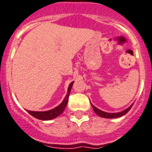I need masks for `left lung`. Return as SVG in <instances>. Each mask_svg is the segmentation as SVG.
I'll list each match as a JSON object with an SVG mask.
<instances>
[{
    "mask_svg": "<svg viewBox=\"0 0 152 152\" xmlns=\"http://www.w3.org/2000/svg\"><path fill=\"white\" fill-rule=\"evenodd\" d=\"M93 109H94V112L98 115H99L100 117L102 118H119V117H121L123 115H124L125 114H127L128 111H130V109L132 108V107L133 106V104L129 107H128L127 109H125L124 111H121L118 113H107V112H104V111H102L101 110H99L98 108H97L96 107H94L93 104H91Z\"/></svg>",
    "mask_w": 152,
    "mask_h": 152,
    "instance_id": "left-lung-1",
    "label": "left lung"
}]
</instances>
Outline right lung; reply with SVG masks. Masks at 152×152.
I'll return each mask as SVG.
<instances>
[{
  "label": "right lung",
  "mask_w": 152,
  "mask_h": 152,
  "mask_svg": "<svg viewBox=\"0 0 152 152\" xmlns=\"http://www.w3.org/2000/svg\"><path fill=\"white\" fill-rule=\"evenodd\" d=\"M74 82H71L70 84L69 87H68V90H67V94H66L65 98L64 99V101L62 102V103L60 105H58V107H54V109H51L50 111H28V113L31 115H32L33 117L36 118L37 119H40V120L43 121H48L50 120V119L55 118L58 116L61 115L64 111V108H65L66 105H67V102H68V98H69L70 92H71V88H72V85H73Z\"/></svg>",
  "instance_id": "add662e5"
}]
</instances>
